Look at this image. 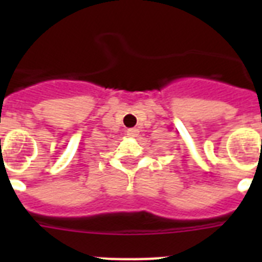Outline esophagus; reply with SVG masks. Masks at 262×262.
Returning a JSON list of instances; mask_svg holds the SVG:
<instances>
[{
  "label": "esophagus",
  "instance_id": "esophagus-1",
  "mask_svg": "<svg viewBox=\"0 0 262 262\" xmlns=\"http://www.w3.org/2000/svg\"><path fill=\"white\" fill-rule=\"evenodd\" d=\"M127 135L129 138H136L139 135V129L138 128H128L127 129Z\"/></svg>",
  "mask_w": 262,
  "mask_h": 262
}]
</instances>
